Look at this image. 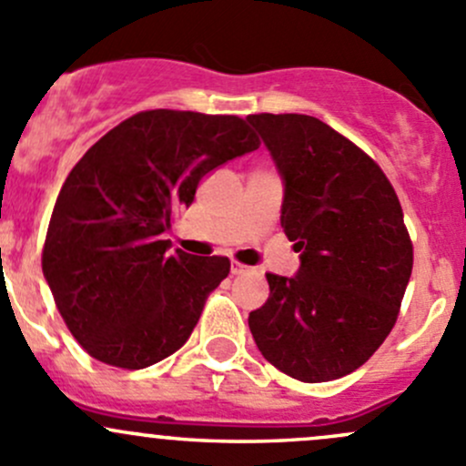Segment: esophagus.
<instances>
[{
    "mask_svg": "<svg viewBox=\"0 0 466 466\" xmlns=\"http://www.w3.org/2000/svg\"><path fill=\"white\" fill-rule=\"evenodd\" d=\"M248 271H251V268L244 267V265H239V262H233V265H231V273H233V276H242V273H248Z\"/></svg>",
    "mask_w": 466,
    "mask_h": 466,
    "instance_id": "esophagus-1",
    "label": "esophagus"
}]
</instances>
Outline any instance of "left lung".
Here are the masks:
<instances>
[{
    "mask_svg": "<svg viewBox=\"0 0 466 466\" xmlns=\"http://www.w3.org/2000/svg\"><path fill=\"white\" fill-rule=\"evenodd\" d=\"M282 177V231L296 276L267 273L248 314L262 357L307 383L361 368L386 340L412 271V244L388 177L337 129L305 114H251Z\"/></svg>",
    "mask_w": 466,
    "mask_h": 466,
    "instance_id": "obj_1",
    "label": "left lung"
}]
</instances>
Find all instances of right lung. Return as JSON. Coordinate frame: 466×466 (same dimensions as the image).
I'll return each mask as SVG.
<instances>
[{"instance_id":"1","label":"right lung","mask_w":466,"mask_h":466,"mask_svg":"<svg viewBox=\"0 0 466 466\" xmlns=\"http://www.w3.org/2000/svg\"><path fill=\"white\" fill-rule=\"evenodd\" d=\"M258 146L238 116L150 109L76 163L56 199L42 271L91 357L141 370L188 340L231 262L170 253L163 233L210 170Z\"/></svg>"}]
</instances>
